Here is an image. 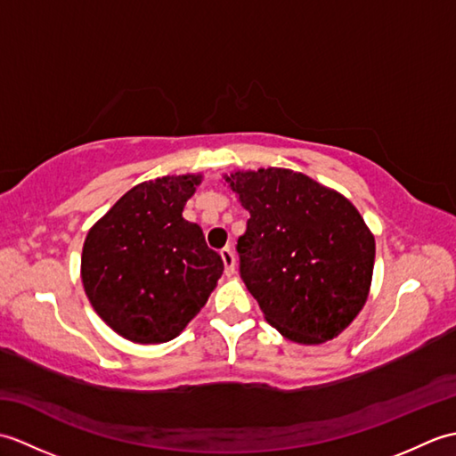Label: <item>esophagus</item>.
I'll return each instance as SVG.
<instances>
[{
    "label": "esophagus",
    "mask_w": 456,
    "mask_h": 456,
    "mask_svg": "<svg viewBox=\"0 0 456 456\" xmlns=\"http://www.w3.org/2000/svg\"><path fill=\"white\" fill-rule=\"evenodd\" d=\"M221 258H223V265H225V274L227 276H233L235 274V255L231 247H225L221 250Z\"/></svg>",
    "instance_id": "34e87169"
}]
</instances>
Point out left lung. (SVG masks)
I'll return each mask as SVG.
<instances>
[{"mask_svg": "<svg viewBox=\"0 0 456 456\" xmlns=\"http://www.w3.org/2000/svg\"><path fill=\"white\" fill-rule=\"evenodd\" d=\"M250 213L237 240L239 274L266 322L286 338L317 345L361 312L376 245L351 201L284 168L227 178Z\"/></svg>", "mask_w": 456, "mask_h": 456, "instance_id": "8db88e82", "label": "left lung"}]
</instances>
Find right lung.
Instances as JSON below:
<instances>
[{
	"mask_svg": "<svg viewBox=\"0 0 456 456\" xmlns=\"http://www.w3.org/2000/svg\"><path fill=\"white\" fill-rule=\"evenodd\" d=\"M200 176L129 190L86 237L82 282L95 312L133 343H167L206 305L223 274L196 223L182 217Z\"/></svg>",
	"mask_w": 456,
	"mask_h": 456,
	"instance_id": "right-lung-1",
	"label": "right lung"
}]
</instances>
